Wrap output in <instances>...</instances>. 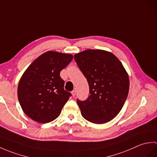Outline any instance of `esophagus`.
<instances>
[{
    "instance_id": "esophagus-1",
    "label": "esophagus",
    "mask_w": 157,
    "mask_h": 157,
    "mask_svg": "<svg viewBox=\"0 0 157 157\" xmlns=\"http://www.w3.org/2000/svg\"><path fill=\"white\" fill-rule=\"evenodd\" d=\"M71 94L74 96L75 94H76V90H75H75H73L71 92Z\"/></svg>"
}]
</instances>
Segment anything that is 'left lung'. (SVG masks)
Listing matches in <instances>:
<instances>
[{
    "instance_id": "1",
    "label": "left lung",
    "mask_w": 157,
    "mask_h": 157,
    "mask_svg": "<svg viewBox=\"0 0 157 157\" xmlns=\"http://www.w3.org/2000/svg\"><path fill=\"white\" fill-rule=\"evenodd\" d=\"M74 59L90 88L86 101H77L82 117L96 124L111 121L128 95L129 79L124 67L115 55L103 50H86Z\"/></svg>"
}]
</instances>
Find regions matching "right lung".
I'll return each mask as SVG.
<instances>
[{"label": "right lung", "instance_id": "obj_1", "mask_svg": "<svg viewBox=\"0 0 157 157\" xmlns=\"http://www.w3.org/2000/svg\"><path fill=\"white\" fill-rule=\"evenodd\" d=\"M67 53L47 51L33 61L19 82L17 96L23 111L34 121L55 120L71 96L64 90L60 72L72 61Z\"/></svg>", "mask_w": 157, "mask_h": 157}]
</instances>
